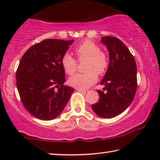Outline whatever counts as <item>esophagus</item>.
Here are the masks:
<instances>
[{
	"label": "esophagus",
	"mask_w": 160,
	"mask_h": 160,
	"mask_svg": "<svg viewBox=\"0 0 160 160\" xmlns=\"http://www.w3.org/2000/svg\"><path fill=\"white\" fill-rule=\"evenodd\" d=\"M77 91H78V92H87V90H83V89H82V88H76Z\"/></svg>",
	"instance_id": "esophagus-1"
}]
</instances>
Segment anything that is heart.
Returning <instances> with one entry per match:
<instances>
[{
  "label": "heart",
  "instance_id": "b5f03b06",
  "mask_svg": "<svg viewBox=\"0 0 160 160\" xmlns=\"http://www.w3.org/2000/svg\"><path fill=\"white\" fill-rule=\"evenodd\" d=\"M78 61H86L85 73H78L69 78L70 85L77 88H88L97 81V74L102 75L108 67V58L99 46L91 41H85L75 48ZM61 64L65 72L72 75L77 72V61L68 53L62 56Z\"/></svg>",
  "mask_w": 160,
  "mask_h": 160
}]
</instances>
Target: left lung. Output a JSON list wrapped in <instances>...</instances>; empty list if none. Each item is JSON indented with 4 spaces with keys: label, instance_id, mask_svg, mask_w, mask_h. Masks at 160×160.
<instances>
[{
    "label": "left lung",
    "instance_id": "1",
    "mask_svg": "<svg viewBox=\"0 0 160 160\" xmlns=\"http://www.w3.org/2000/svg\"><path fill=\"white\" fill-rule=\"evenodd\" d=\"M109 53V64L100 84L104 91L97 90L99 99L92 104V109L102 118H113L122 113L131 104L137 87V64L133 55L121 40L103 36L101 40Z\"/></svg>",
    "mask_w": 160,
    "mask_h": 160
}]
</instances>
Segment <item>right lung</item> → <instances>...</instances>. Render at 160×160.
<instances>
[{"instance_id": "right-lung-1", "label": "right lung", "mask_w": 160, "mask_h": 160, "mask_svg": "<svg viewBox=\"0 0 160 160\" xmlns=\"http://www.w3.org/2000/svg\"><path fill=\"white\" fill-rule=\"evenodd\" d=\"M73 41L46 39L31 46L22 56L16 73L17 88L26 109L39 119L57 117L74 92L64 85L61 64Z\"/></svg>"}]
</instances>
